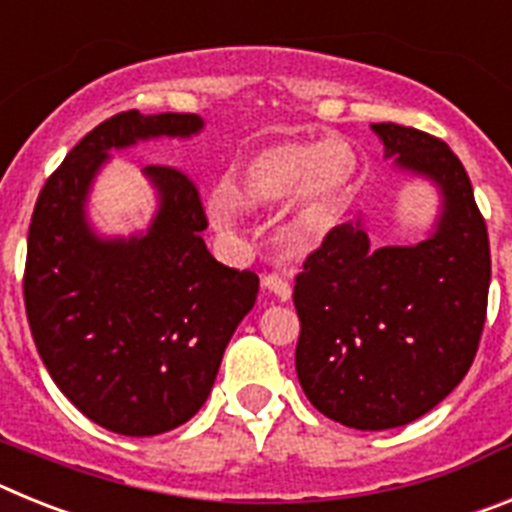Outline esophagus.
Returning a JSON list of instances; mask_svg holds the SVG:
<instances>
[{
    "label": "esophagus",
    "mask_w": 512,
    "mask_h": 512,
    "mask_svg": "<svg viewBox=\"0 0 512 512\" xmlns=\"http://www.w3.org/2000/svg\"><path fill=\"white\" fill-rule=\"evenodd\" d=\"M261 284H264L266 292L277 297V300L284 302V300H289V297H292V284H289L284 277H279V274H266L264 282H261Z\"/></svg>",
    "instance_id": "esophagus-1"
}]
</instances>
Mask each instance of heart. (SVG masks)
Here are the masks:
<instances>
[{
	"instance_id": "obj_1",
	"label": "heart",
	"mask_w": 512,
	"mask_h": 512,
	"mask_svg": "<svg viewBox=\"0 0 512 512\" xmlns=\"http://www.w3.org/2000/svg\"><path fill=\"white\" fill-rule=\"evenodd\" d=\"M359 179V156L346 140H274L248 156L225 182L217 220L228 228L233 207L261 210L289 200V215L307 241L323 238L351 202Z\"/></svg>"
}]
</instances>
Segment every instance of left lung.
I'll return each mask as SVG.
<instances>
[{"label": "left lung", "mask_w": 512, "mask_h": 512, "mask_svg": "<svg viewBox=\"0 0 512 512\" xmlns=\"http://www.w3.org/2000/svg\"><path fill=\"white\" fill-rule=\"evenodd\" d=\"M384 156L438 187L436 230L374 248L361 223L323 238L295 279L297 379L323 415L387 431L433 410L469 372L487 318L490 238L467 171L443 140L374 122Z\"/></svg>", "instance_id": "left-lung-1"}]
</instances>
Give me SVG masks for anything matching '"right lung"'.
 Wrapping results in <instances>:
<instances>
[{
	"label": "right lung",
	"instance_id": "1",
	"mask_svg": "<svg viewBox=\"0 0 512 512\" xmlns=\"http://www.w3.org/2000/svg\"><path fill=\"white\" fill-rule=\"evenodd\" d=\"M202 117L120 112L99 122L48 176L35 202L22 292L45 369L81 413L120 436H158L205 405L225 346L259 295V277L212 259L197 184L146 166L158 192L151 228L99 238L87 194L112 148L189 138Z\"/></svg>",
	"mask_w": 512,
	"mask_h": 512
}]
</instances>
